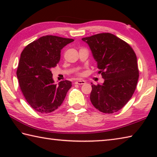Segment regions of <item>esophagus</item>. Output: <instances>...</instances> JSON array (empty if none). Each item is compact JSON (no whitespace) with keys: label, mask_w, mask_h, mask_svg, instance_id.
<instances>
[{"label":"esophagus","mask_w":157,"mask_h":157,"mask_svg":"<svg viewBox=\"0 0 157 157\" xmlns=\"http://www.w3.org/2000/svg\"><path fill=\"white\" fill-rule=\"evenodd\" d=\"M75 83L79 84V85H82V84H84L85 83H86V81L83 80V79H78V80H77L75 82Z\"/></svg>","instance_id":"1"}]
</instances>
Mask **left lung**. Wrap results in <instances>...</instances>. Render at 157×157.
<instances>
[{
  "label": "left lung",
  "instance_id": "obj_1",
  "mask_svg": "<svg viewBox=\"0 0 157 157\" xmlns=\"http://www.w3.org/2000/svg\"><path fill=\"white\" fill-rule=\"evenodd\" d=\"M82 40L89 45L104 82L94 85L90 100L101 112L113 113L132 98L139 79L136 55L125 41L110 33H100Z\"/></svg>",
  "mask_w": 157,
  "mask_h": 157
}]
</instances>
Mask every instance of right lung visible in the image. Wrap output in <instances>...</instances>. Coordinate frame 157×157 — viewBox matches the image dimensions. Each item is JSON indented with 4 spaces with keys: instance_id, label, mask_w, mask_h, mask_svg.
<instances>
[{
    "instance_id": "add662e5",
    "label": "right lung",
    "mask_w": 157,
    "mask_h": 157,
    "mask_svg": "<svg viewBox=\"0 0 157 157\" xmlns=\"http://www.w3.org/2000/svg\"><path fill=\"white\" fill-rule=\"evenodd\" d=\"M73 41L44 36L28 44L21 52L17 71L18 83L25 100L37 112L56 110L72 86L68 80L55 84L51 69L59 62L61 50Z\"/></svg>"
}]
</instances>
